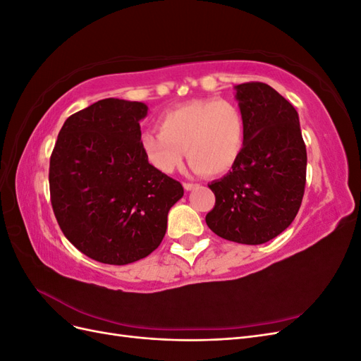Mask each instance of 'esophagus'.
Wrapping results in <instances>:
<instances>
[{
  "label": "esophagus",
  "mask_w": 361,
  "mask_h": 361,
  "mask_svg": "<svg viewBox=\"0 0 361 361\" xmlns=\"http://www.w3.org/2000/svg\"><path fill=\"white\" fill-rule=\"evenodd\" d=\"M183 188L187 190V191H191V190L195 188V185H194V183H190V182H185V183H183Z\"/></svg>",
  "instance_id": "1"
}]
</instances>
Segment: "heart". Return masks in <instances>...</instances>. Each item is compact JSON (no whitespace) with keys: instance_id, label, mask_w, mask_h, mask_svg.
<instances>
[{"instance_id":"1","label":"heart","mask_w":361,"mask_h":361,"mask_svg":"<svg viewBox=\"0 0 361 361\" xmlns=\"http://www.w3.org/2000/svg\"><path fill=\"white\" fill-rule=\"evenodd\" d=\"M159 130H146L140 145L149 162L173 173L187 158L194 171L221 176L241 158L247 129L239 108L224 99H197L178 105L158 120Z\"/></svg>"}]
</instances>
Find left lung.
Returning a JSON list of instances; mask_svg holds the SVG:
<instances>
[{"label": "left lung", "mask_w": 361, "mask_h": 361, "mask_svg": "<svg viewBox=\"0 0 361 361\" xmlns=\"http://www.w3.org/2000/svg\"><path fill=\"white\" fill-rule=\"evenodd\" d=\"M247 141L241 158L209 183L211 231L227 241L259 245L271 241L297 216L305 187L307 152L300 117L290 102L264 82L235 85Z\"/></svg>", "instance_id": "8db88e82"}]
</instances>
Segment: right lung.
Listing matches in <instances>:
<instances>
[{
	"label": "right lung",
	"instance_id": "1",
	"mask_svg": "<svg viewBox=\"0 0 361 361\" xmlns=\"http://www.w3.org/2000/svg\"><path fill=\"white\" fill-rule=\"evenodd\" d=\"M147 105L97 101L64 122L49 162L54 214L81 253L108 265L149 256L167 231L180 182L152 164L140 145Z\"/></svg>",
	"mask_w": 361,
	"mask_h": 361
}]
</instances>
